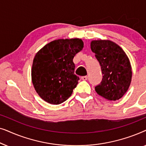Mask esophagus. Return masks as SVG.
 Wrapping results in <instances>:
<instances>
[{"mask_svg":"<svg viewBox=\"0 0 146 146\" xmlns=\"http://www.w3.org/2000/svg\"><path fill=\"white\" fill-rule=\"evenodd\" d=\"M81 79L82 80H88V76H82L81 77Z\"/></svg>","mask_w":146,"mask_h":146,"instance_id":"34e87169","label":"esophagus"}]
</instances>
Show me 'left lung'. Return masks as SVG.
<instances>
[{
  "label": "left lung",
  "instance_id": "1",
  "mask_svg": "<svg viewBox=\"0 0 146 146\" xmlns=\"http://www.w3.org/2000/svg\"><path fill=\"white\" fill-rule=\"evenodd\" d=\"M92 51L101 66L103 78L95 90L108 100L120 99L128 90L131 81V66L123 49L109 40H92Z\"/></svg>",
  "mask_w": 146,
  "mask_h": 146
}]
</instances>
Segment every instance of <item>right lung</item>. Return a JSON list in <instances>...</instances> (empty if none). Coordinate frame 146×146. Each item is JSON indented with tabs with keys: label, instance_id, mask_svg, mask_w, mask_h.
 <instances>
[{
	"label": "right lung",
	"instance_id": "add662e5",
	"mask_svg": "<svg viewBox=\"0 0 146 146\" xmlns=\"http://www.w3.org/2000/svg\"><path fill=\"white\" fill-rule=\"evenodd\" d=\"M84 47L80 38L55 40L36 54L32 82L39 96L51 104L64 102L78 83L73 58Z\"/></svg>",
	"mask_w": 146,
	"mask_h": 146
}]
</instances>
